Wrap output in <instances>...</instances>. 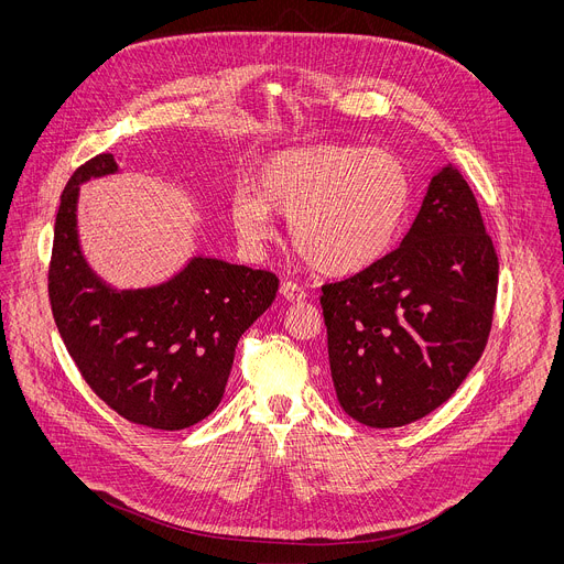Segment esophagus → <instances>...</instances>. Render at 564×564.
I'll return each mask as SVG.
<instances>
[{"instance_id":"1","label":"esophagus","mask_w":564,"mask_h":564,"mask_svg":"<svg viewBox=\"0 0 564 564\" xmlns=\"http://www.w3.org/2000/svg\"><path fill=\"white\" fill-rule=\"evenodd\" d=\"M279 292H281V296H283V299H288L290 303H299V301H303V299H305L303 288H301V285H296V283H292V281H283Z\"/></svg>"}]
</instances>
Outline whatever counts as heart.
Segmentation results:
<instances>
[{
    "label": "heart",
    "instance_id": "b5f03b06",
    "mask_svg": "<svg viewBox=\"0 0 564 564\" xmlns=\"http://www.w3.org/2000/svg\"><path fill=\"white\" fill-rule=\"evenodd\" d=\"M411 203V174L392 153L312 144L265 158L254 189L229 196V218L240 240L259 248L272 236L274 214L290 216L296 254L321 274L350 276L392 250Z\"/></svg>",
    "mask_w": 564,
    "mask_h": 564
}]
</instances>
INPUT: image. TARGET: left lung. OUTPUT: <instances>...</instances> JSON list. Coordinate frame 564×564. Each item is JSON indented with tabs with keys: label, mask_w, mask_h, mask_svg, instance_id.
I'll return each instance as SVG.
<instances>
[{
	"label": "left lung",
	"mask_w": 564,
	"mask_h": 564,
	"mask_svg": "<svg viewBox=\"0 0 564 564\" xmlns=\"http://www.w3.org/2000/svg\"><path fill=\"white\" fill-rule=\"evenodd\" d=\"M321 290L352 420L397 429L442 406L485 352L498 294V254L464 176L442 167L401 246Z\"/></svg>",
	"instance_id": "8db88e82"
}]
</instances>
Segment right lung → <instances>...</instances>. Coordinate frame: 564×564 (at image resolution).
I'll return each mask as SVG.
<instances>
[{"label": "right lung", "mask_w": 564, "mask_h": 564, "mask_svg": "<svg viewBox=\"0 0 564 564\" xmlns=\"http://www.w3.org/2000/svg\"><path fill=\"white\" fill-rule=\"evenodd\" d=\"M111 153L66 183L55 218L48 299L59 337L94 392L124 420L181 431L220 404L236 344L272 305L265 270L194 257L170 281L118 290L87 263L77 236L79 185L116 174Z\"/></svg>", "instance_id": "right-lung-1"}]
</instances>
